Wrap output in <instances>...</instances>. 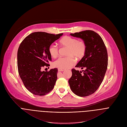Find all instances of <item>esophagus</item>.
Returning <instances> with one entry per match:
<instances>
[{
    "mask_svg": "<svg viewBox=\"0 0 127 127\" xmlns=\"http://www.w3.org/2000/svg\"><path fill=\"white\" fill-rule=\"evenodd\" d=\"M65 70L63 69H60V68H59L58 69V71H64Z\"/></svg>",
    "mask_w": 127,
    "mask_h": 127,
    "instance_id": "34e87169",
    "label": "esophagus"
}]
</instances>
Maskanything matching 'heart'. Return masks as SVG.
Listing matches in <instances>:
<instances>
[{"label": "heart", "instance_id": "heart-1", "mask_svg": "<svg viewBox=\"0 0 127 127\" xmlns=\"http://www.w3.org/2000/svg\"><path fill=\"white\" fill-rule=\"evenodd\" d=\"M62 46L68 47L66 57H61L54 62V66L57 68L65 69H68L75 64V60L73 57L78 59H82L85 54L86 46L82 41L69 36H65L59 41ZM48 52L52 58H56L59 53L58 47L54 45H50L48 48Z\"/></svg>", "mask_w": 127, "mask_h": 127}]
</instances>
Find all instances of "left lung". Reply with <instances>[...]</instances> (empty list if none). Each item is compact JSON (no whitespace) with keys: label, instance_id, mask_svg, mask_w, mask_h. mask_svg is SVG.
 Returning <instances> with one entry per match:
<instances>
[{"label":"left lung","instance_id":"obj_1","mask_svg":"<svg viewBox=\"0 0 127 127\" xmlns=\"http://www.w3.org/2000/svg\"><path fill=\"white\" fill-rule=\"evenodd\" d=\"M82 39L86 46L85 55L76 65L82 71L72 69L68 81L72 91L79 96H87L94 94L102 83L107 69L108 54L104 41L95 32L90 30L70 33Z\"/></svg>","mask_w":127,"mask_h":127}]
</instances>
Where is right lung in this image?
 Here are the masks:
<instances>
[{
    "instance_id": "obj_1",
    "label": "right lung",
    "mask_w": 127,
    "mask_h": 127,
    "mask_svg": "<svg viewBox=\"0 0 127 127\" xmlns=\"http://www.w3.org/2000/svg\"><path fill=\"white\" fill-rule=\"evenodd\" d=\"M63 33L54 35L45 32H32L22 41L17 52V66L20 77L32 94L42 96L51 91L57 79V68L42 71L49 66L52 57L48 48Z\"/></svg>"
}]
</instances>
